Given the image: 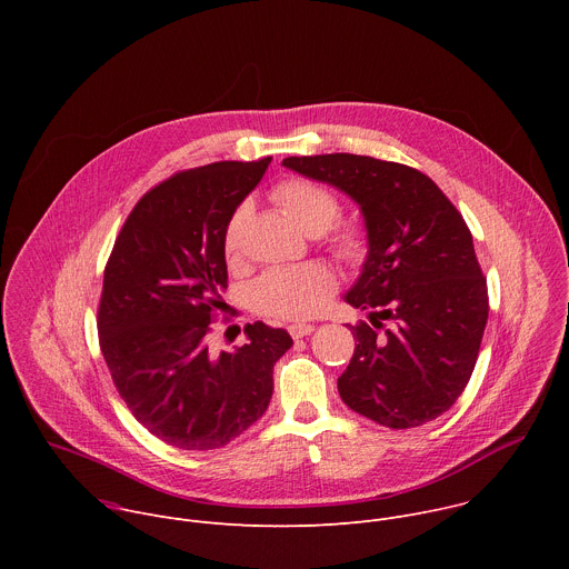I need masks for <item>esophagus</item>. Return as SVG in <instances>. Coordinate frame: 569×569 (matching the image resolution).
I'll return each instance as SVG.
<instances>
[{
	"instance_id": "obj_1",
	"label": "esophagus",
	"mask_w": 569,
	"mask_h": 569,
	"mask_svg": "<svg viewBox=\"0 0 569 569\" xmlns=\"http://www.w3.org/2000/svg\"><path fill=\"white\" fill-rule=\"evenodd\" d=\"M312 331H315L312 323H290V327H288V333H290L295 340L306 338V336H310Z\"/></svg>"
}]
</instances>
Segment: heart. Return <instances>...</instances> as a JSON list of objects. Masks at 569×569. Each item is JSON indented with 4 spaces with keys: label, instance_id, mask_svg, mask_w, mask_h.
<instances>
[{
    "label": "heart",
    "instance_id": "b5f03b06",
    "mask_svg": "<svg viewBox=\"0 0 569 569\" xmlns=\"http://www.w3.org/2000/svg\"><path fill=\"white\" fill-rule=\"evenodd\" d=\"M272 200L292 218L306 233H321L340 213L338 198L315 182L286 180L272 189ZM248 207H238L224 229V252L233 254L240 242V229ZM331 248L347 263H360L367 254V233L362 224L349 222L336 229ZM336 290V277L317 263L274 268L252 286L254 306L277 319L310 317L327 306Z\"/></svg>",
    "mask_w": 569,
    "mask_h": 569
}]
</instances>
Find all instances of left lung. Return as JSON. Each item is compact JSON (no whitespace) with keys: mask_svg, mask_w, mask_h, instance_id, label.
<instances>
[{"mask_svg":"<svg viewBox=\"0 0 569 569\" xmlns=\"http://www.w3.org/2000/svg\"><path fill=\"white\" fill-rule=\"evenodd\" d=\"M283 167L347 193L369 252L345 301L369 312L338 378L349 408L385 428L435 421L461 396L489 319V290L461 213L421 171L333 152ZM382 320L388 321L385 328Z\"/></svg>","mask_w":569,"mask_h":569,"instance_id":"obj_1","label":"left lung"}]
</instances>
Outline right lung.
I'll list each match as a JSON object with an SVG mask.
<instances>
[{"mask_svg": "<svg viewBox=\"0 0 569 569\" xmlns=\"http://www.w3.org/2000/svg\"><path fill=\"white\" fill-rule=\"evenodd\" d=\"M272 157L213 161L150 189L130 211L106 266L99 340L119 396L157 439L213 450L268 410L274 362L292 347L257 321L248 342L211 356L213 310L227 288L224 229Z\"/></svg>", "mask_w": 569, "mask_h": 569, "instance_id": "add662e5", "label": "right lung"}]
</instances>
